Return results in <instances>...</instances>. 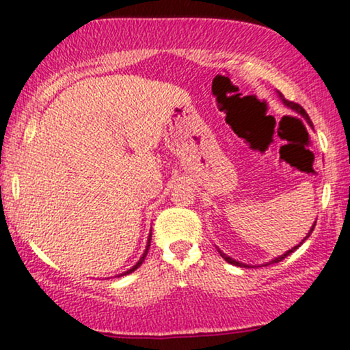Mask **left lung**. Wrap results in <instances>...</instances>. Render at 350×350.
Wrapping results in <instances>:
<instances>
[{"instance_id":"obj_1","label":"left lung","mask_w":350,"mask_h":350,"mask_svg":"<svg viewBox=\"0 0 350 350\" xmlns=\"http://www.w3.org/2000/svg\"><path fill=\"white\" fill-rule=\"evenodd\" d=\"M280 96H281V99H282V102H284V104H286V105H288V107H291V109H293V111H296L297 113H301V116H302V117H304V119H306V120H308V122H311V119H309L308 112H306V111H304V109H302L299 104H296V102H293V100H288V99H284V96H282V94H281V92H280ZM314 226H316V223H314V225H312V228H311V231H309V233H308V237H306V238H309V234H311V233H312V231H314ZM306 238H304V239H306ZM297 246H299V245H297ZM297 246H294V248H293V250H289V251H288V253L281 254V256H280V258H276V260H273V261H271V262H280V261H282V260H284V258H286V256H289V254H291L294 250H297ZM219 254H221V258H223V260H225V261H228V262H230V265H234V266H241V268H251V266H248V265H243V262H239V261H234V260H233V258L226 256V254H223V253H221V251H219ZM266 266H268V265H266Z\"/></svg>"}]
</instances>
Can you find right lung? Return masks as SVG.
Returning <instances> with one entry per match:
<instances>
[{"instance_id":"obj_1","label":"right lung","mask_w":350,"mask_h":350,"mask_svg":"<svg viewBox=\"0 0 350 350\" xmlns=\"http://www.w3.org/2000/svg\"><path fill=\"white\" fill-rule=\"evenodd\" d=\"M150 239H152V234H150V237H148V243H147V250H145L144 256H142V258H140V261H139V262H137V265H135V266H133V268H132V269H129V271H127V273H124V274H129V273H132V271H135L137 268H139V266H140V265H142V262H144V260H145V256H147V253H148V248H150Z\"/></svg>"}]
</instances>
